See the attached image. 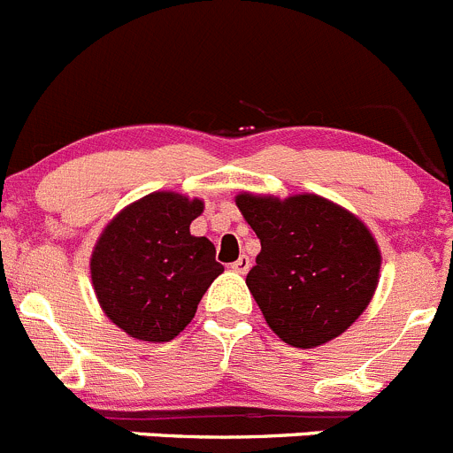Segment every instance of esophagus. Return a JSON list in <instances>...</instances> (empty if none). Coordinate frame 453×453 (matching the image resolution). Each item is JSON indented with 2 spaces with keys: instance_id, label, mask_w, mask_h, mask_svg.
<instances>
[{
  "instance_id": "1",
  "label": "esophagus",
  "mask_w": 453,
  "mask_h": 453,
  "mask_svg": "<svg viewBox=\"0 0 453 453\" xmlns=\"http://www.w3.org/2000/svg\"><path fill=\"white\" fill-rule=\"evenodd\" d=\"M250 259H248V257L246 255H241L239 257V259H236L234 261V264H232L230 265V268L232 270H234V273H239V274H246L248 273V270H250Z\"/></svg>"
}]
</instances>
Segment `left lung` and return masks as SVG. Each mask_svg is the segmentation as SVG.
<instances>
[{"label": "left lung", "mask_w": 453, "mask_h": 453, "mask_svg": "<svg viewBox=\"0 0 453 453\" xmlns=\"http://www.w3.org/2000/svg\"><path fill=\"white\" fill-rule=\"evenodd\" d=\"M236 207L261 241L246 284L286 344L315 349L366 311L380 279V248L360 219L317 194H239Z\"/></svg>", "instance_id": "1"}]
</instances>
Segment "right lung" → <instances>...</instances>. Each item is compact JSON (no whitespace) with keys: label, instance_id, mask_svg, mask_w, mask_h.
Segmentation results:
<instances>
[{"label":"right lung","instance_id":"obj_1","mask_svg":"<svg viewBox=\"0 0 453 453\" xmlns=\"http://www.w3.org/2000/svg\"><path fill=\"white\" fill-rule=\"evenodd\" d=\"M201 198L154 192L109 221L91 255V281L104 315L129 337L174 340L223 273L214 243L189 234Z\"/></svg>","mask_w":453,"mask_h":453}]
</instances>
